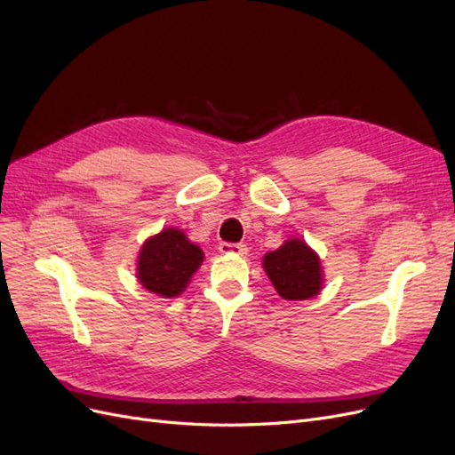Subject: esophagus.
I'll use <instances>...</instances> for the list:
<instances>
[{
  "instance_id": "obj_1",
  "label": "esophagus",
  "mask_w": 455,
  "mask_h": 455,
  "mask_svg": "<svg viewBox=\"0 0 455 455\" xmlns=\"http://www.w3.org/2000/svg\"><path fill=\"white\" fill-rule=\"evenodd\" d=\"M220 252L222 254H235V256H246L249 249H246V244H237V243H222L220 244Z\"/></svg>"
}]
</instances>
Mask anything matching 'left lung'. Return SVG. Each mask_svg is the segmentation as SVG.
Returning a JSON list of instances; mask_svg holds the SVG:
<instances>
[{
    "label": "left lung",
    "instance_id": "8db88e82",
    "mask_svg": "<svg viewBox=\"0 0 455 455\" xmlns=\"http://www.w3.org/2000/svg\"><path fill=\"white\" fill-rule=\"evenodd\" d=\"M264 271L283 299H309L323 291L321 258L304 239H286L264 256Z\"/></svg>",
    "mask_w": 455,
    "mask_h": 455
}]
</instances>
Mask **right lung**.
I'll return each instance as SVG.
<instances>
[{"instance_id": "1", "label": "right lung", "mask_w": 455, "mask_h": 455, "mask_svg": "<svg viewBox=\"0 0 455 455\" xmlns=\"http://www.w3.org/2000/svg\"><path fill=\"white\" fill-rule=\"evenodd\" d=\"M204 252L178 228H164L144 241L136 258V279L161 298L180 296L194 273L201 267Z\"/></svg>"}]
</instances>
